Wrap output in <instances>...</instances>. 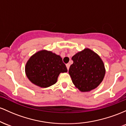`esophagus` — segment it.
<instances>
[{"instance_id": "esophagus-1", "label": "esophagus", "mask_w": 126, "mask_h": 126, "mask_svg": "<svg viewBox=\"0 0 126 126\" xmlns=\"http://www.w3.org/2000/svg\"><path fill=\"white\" fill-rule=\"evenodd\" d=\"M70 63H67V64H66V67H67V68L68 70H69V68H70Z\"/></svg>"}]
</instances>
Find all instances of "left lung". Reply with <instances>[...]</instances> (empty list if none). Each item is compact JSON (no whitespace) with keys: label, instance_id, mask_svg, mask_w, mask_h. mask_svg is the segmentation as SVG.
Masks as SVG:
<instances>
[{"label":"left lung","instance_id":"left-lung-1","mask_svg":"<svg viewBox=\"0 0 126 126\" xmlns=\"http://www.w3.org/2000/svg\"><path fill=\"white\" fill-rule=\"evenodd\" d=\"M73 63L68 73L72 81L81 92H88L99 85L105 70L102 61L96 53L85 49L72 57Z\"/></svg>","mask_w":126,"mask_h":126}]
</instances>
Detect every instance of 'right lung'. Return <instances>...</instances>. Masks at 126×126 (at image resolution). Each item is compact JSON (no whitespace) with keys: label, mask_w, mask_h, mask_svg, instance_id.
<instances>
[{"label":"right lung","mask_w":126,"mask_h":126,"mask_svg":"<svg viewBox=\"0 0 126 126\" xmlns=\"http://www.w3.org/2000/svg\"><path fill=\"white\" fill-rule=\"evenodd\" d=\"M67 72V68L60 56L47 50H41L33 55L25 65V73L36 85L47 87L57 81L61 73Z\"/></svg>","instance_id":"right-lung-1"}]
</instances>
